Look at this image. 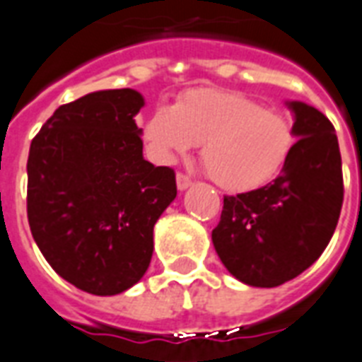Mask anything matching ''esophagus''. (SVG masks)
Masks as SVG:
<instances>
[{"mask_svg": "<svg viewBox=\"0 0 362 362\" xmlns=\"http://www.w3.org/2000/svg\"><path fill=\"white\" fill-rule=\"evenodd\" d=\"M192 185V179L187 175V173H177V189L179 191H185V189H189Z\"/></svg>", "mask_w": 362, "mask_h": 362, "instance_id": "obj_1", "label": "esophagus"}]
</instances>
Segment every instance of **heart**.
<instances>
[{"mask_svg":"<svg viewBox=\"0 0 362 362\" xmlns=\"http://www.w3.org/2000/svg\"><path fill=\"white\" fill-rule=\"evenodd\" d=\"M141 135L152 158L162 164L202 145L204 170L230 192L269 183L296 143L294 127L284 114L223 88L191 89L173 107L160 105L143 122Z\"/></svg>","mask_w":362,"mask_h":362,"instance_id":"heart-1","label":"heart"}]
</instances>
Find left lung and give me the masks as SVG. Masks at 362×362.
Segmentation results:
<instances>
[{
  "label": "left lung",
  "instance_id": "left-lung-1",
  "mask_svg": "<svg viewBox=\"0 0 362 362\" xmlns=\"http://www.w3.org/2000/svg\"><path fill=\"white\" fill-rule=\"evenodd\" d=\"M294 151L273 183L223 197L211 240L223 265L250 286L273 288L311 267L330 243L344 204L338 137L325 114L290 103Z\"/></svg>",
  "mask_w": 362,
  "mask_h": 362
}]
</instances>
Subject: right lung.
Instances as JSON below:
<instances>
[{"instance_id":"add662e5","label":"right lung","mask_w":362,"mask_h":362,"mask_svg":"<svg viewBox=\"0 0 362 362\" xmlns=\"http://www.w3.org/2000/svg\"><path fill=\"white\" fill-rule=\"evenodd\" d=\"M133 89L95 91L53 112L32 139L26 210L32 236L64 281L114 296L141 281L152 230L177 197L175 171L143 158Z\"/></svg>"}]
</instances>
